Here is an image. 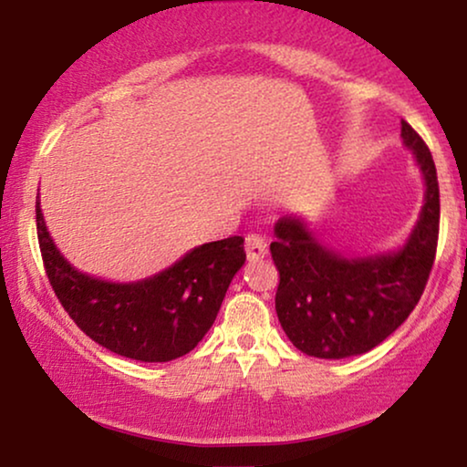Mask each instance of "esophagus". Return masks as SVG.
<instances>
[{
  "label": "esophagus",
  "mask_w": 467,
  "mask_h": 467,
  "mask_svg": "<svg viewBox=\"0 0 467 467\" xmlns=\"http://www.w3.org/2000/svg\"><path fill=\"white\" fill-rule=\"evenodd\" d=\"M244 248H246V257L251 261L264 259L267 254V242L264 235L259 234H248L244 238Z\"/></svg>",
  "instance_id": "obj_1"
}]
</instances>
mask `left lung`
<instances>
[{"label": "left lung", "mask_w": 467, "mask_h": 467, "mask_svg": "<svg viewBox=\"0 0 467 467\" xmlns=\"http://www.w3.org/2000/svg\"><path fill=\"white\" fill-rule=\"evenodd\" d=\"M401 138L425 178V203L400 251L342 257L296 216L278 219L270 251L280 274L276 315L293 347L318 359L361 355L393 334L423 296L436 259L440 189L423 138L401 120Z\"/></svg>", "instance_id": "obj_1"}]
</instances>
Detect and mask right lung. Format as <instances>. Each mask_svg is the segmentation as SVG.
Wrapping results in <instances>:
<instances>
[{"instance_id": "1", "label": "right lung", "mask_w": 467, "mask_h": 467, "mask_svg": "<svg viewBox=\"0 0 467 467\" xmlns=\"http://www.w3.org/2000/svg\"><path fill=\"white\" fill-rule=\"evenodd\" d=\"M36 223L48 283L72 321L104 348L138 361H171L193 350L246 261L244 238L232 235L193 248L150 278L108 283L78 272L57 251L40 200Z\"/></svg>"}]
</instances>
